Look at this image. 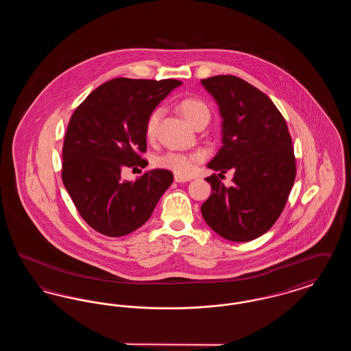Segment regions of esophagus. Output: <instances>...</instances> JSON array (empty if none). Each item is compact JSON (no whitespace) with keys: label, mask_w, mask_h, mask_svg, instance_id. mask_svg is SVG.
I'll use <instances>...</instances> for the list:
<instances>
[{"label":"esophagus","mask_w":351,"mask_h":351,"mask_svg":"<svg viewBox=\"0 0 351 351\" xmlns=\"http://www.w3.org/2000/svg\"><path fill=\"white\" fill-rule=\"evenodd\" d=\"M173 179H175L176 183H185V182H189V180H191V178H186V176L180 175V173H176Z\"/></svg>","instance_id":"34e87169"}]
</instances>
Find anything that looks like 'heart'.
Instances as JSON below:
<instances>
[{"mask_svg":"<svg viewBox=\"0 0 351 351\" xmlns=\"http://www.w3.org/2000/svg\"><path fill=\"white\" fill-rule=\"evenodd\" d=\"M179 109L182 112L185 119L192 125L197 118L202 116L209 117V108L206 106L205 102L197 100V99H185L180 102ZM163 108H155L150 113L146 121V135L149 138H154L158 132V126L160 122V118L163 116ZM201 154H182V152H173L169 151L155 159V165L158 167L166 168L169 171H173L180 175H186L192 171L193 163L196 160H200Z\"/></svg>","mask_w":351,"mask_h":351,"instance_id":"b5f03b06","label":"heart"}]
</instances>
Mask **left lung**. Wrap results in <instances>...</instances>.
<instances>
[{
  "label": "left lung",
  "instance_id": "obj_1",
  "mask_svg": "<svg viewBox=\"0 0 351 351\" xmlns=\"http://www.w3.org/2000/svg\"><path fill=\"white\" fill-rule=\"evenodd\" d=\"M222 118V147L206 167L234 171L233 185L205 180L212 195L201 205L205 222L233 242L266 233L283 212L296 176L292 139L283 116L267 96L235 76L201 80Z\"/></svg>",
  "mask_w": 351,
  "mask_h": 351
}]
</instances>
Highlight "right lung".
Here are the masks:
<instances>
[{"label":"right lung","mask_w":351,"mask_h":351,"mask_svg":"<svg viewBox=\"0 0 351 351\" xmlns=\"http://www.w3.org/2000/svg\"><path fill=\"white\" fill-rule=\"evenodd\" d=\"M179 80L118 77L95 89L72 114L63 145L62 179L85 222L108 237L133 233L151 217L173 182L152 169L135 182L126 167H146V121Z\"/></svg>","instance_id":"1"}]
</instances>
